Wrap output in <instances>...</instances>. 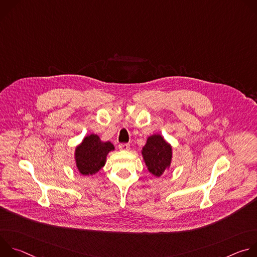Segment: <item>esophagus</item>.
<instances>
[{"instance_id": "1", "label": "esophagus", "mask_w": 257, "mask_h": 257, "mask_svg": "<svg viewBox=\"0 0 257 257\" xmlns=\"http://www.w3.org/2000/svg\"><path fill=\"white\" fill-rule=\"evenodd\" d=\"M119 149L121 151H129L130 150V144L129 143H121V144H119Z\"/></svg>"}]
</instances>
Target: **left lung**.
Segmentation results:
<instances>
[{"label": "left lung", "instance_id": "obj_1", "mask_svg": "<svg viewBox=\"0 0 257 257\" xmlns=\"http://www.w3.org/2000/svg\"><path fill=\"white\" fill-rule=\"evenodd\" d=\"M142 156L149 171L157 176H162L170 167L172 148L161 135L149 137L142 149Z\"/></svg>", "mask_w": 257, "mask_h": 257}]
</instances>
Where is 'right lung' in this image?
<instances>
[{
	"label": "right lung",
	"instance_id": "obj_1",
	"mask_svg": "<svg viewBox=\"0 0 257 257\" xmlns=\"http://www.w3.org/2000/svg\"><path fill=\"white\" fill-rule=\"evenodd\" d=\"M111 151H114V145L109 141L102 142L94 134L85 137L75 152L79 172L82 175L95 174L104 166L106 155Z\"/></svg>",
	"mask_w": 257,
	"mask_h": 257
}]
</instances>
